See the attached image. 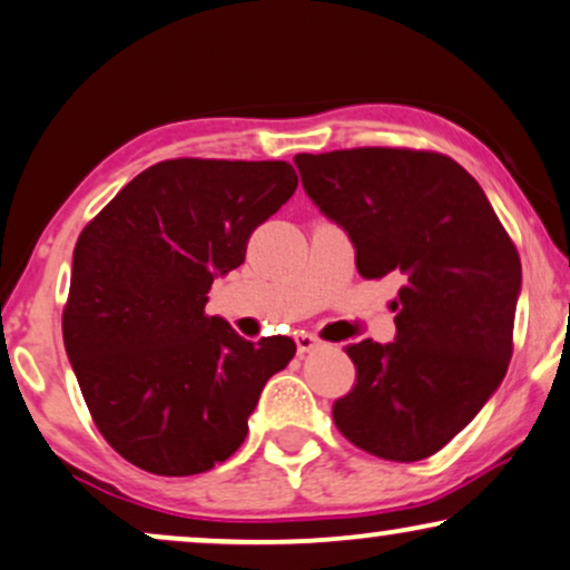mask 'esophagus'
<instances>
[{
	"label": "esophagus",
	"mask_w": 570,
	"mask_h": 570,
	"mask_svg": "<svg viewBox=\"0 0 570 570\" xmlns=\"http://www.w3.org/2000/svg\"><path fill=\"white\" fill-rule=\"evenodd\" d=\"M294 341H297V352H299V354H307V352H313V348H317V346L323 344L321 338L313 336V333H305V331H299L297 336H294Z\"/></svg>",
	"instance_id": "34e87169"
}]
</instances>
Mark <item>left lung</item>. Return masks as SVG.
<instances>
[{
    "mask_svg": "<svg viewBox=\"0 0 570 570\" xmlns=\"http://www.w3.org/2000/svg\"><path fill=\"white\" fill-rule=\"evenodd\" d=\"M294 164L309 200L352 239L356 271L404 281L396 338L346 348L356 385L333 404V422L377 459H428L503 383L519 253L476 179L443 154L352 148Z\"/></svg>",
    "mask_w": 570,
    "mask_h": 570,
    "instance_id": "8db88e82",
    "label": "left lung"
}]
</instances>
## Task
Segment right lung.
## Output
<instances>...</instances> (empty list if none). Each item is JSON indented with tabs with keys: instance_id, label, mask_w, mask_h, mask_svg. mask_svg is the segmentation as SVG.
Here are the masks:
<instances>
[{
	"instance_id": "1",
	"label": "right lung",
	"mask_w": 570,
	"mask_h": 570,
	"mask_svg": "<svg viewBox=\"0 0 570 570\" xmlns=\"http://www.w3.org/2000/svg\"><path fill=\"white\" fill-rule=\"evenodd\" d=\"M297 189L286 161L174 158L138 174L72 253L65 348L96 428L130 464L200 474L245 443L286 336L242 338L206 315L214 278Z\"/></svg>"
}]
</instances>
